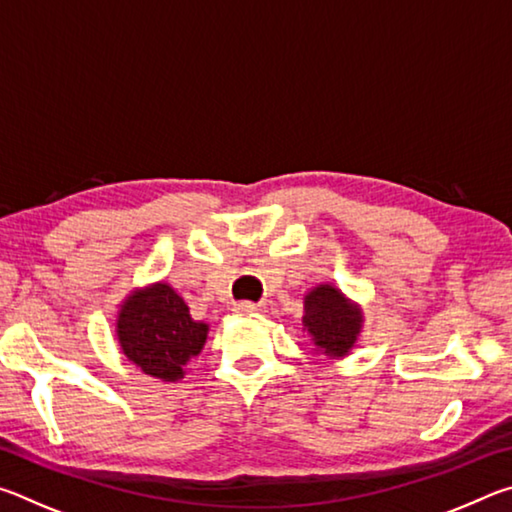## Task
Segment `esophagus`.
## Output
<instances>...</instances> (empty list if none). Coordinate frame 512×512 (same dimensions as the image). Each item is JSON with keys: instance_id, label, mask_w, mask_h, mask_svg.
<instances>
[{"instance_id": "esophagus-1", "label": "esophagus", "mask_w": 512, "mask_h": 512, "mask_svg": "<svg viewBox=\"0 0 512 512\" xmlns=\"http://www.w3.org/2000/svg\"><path fill=\"white\" fill-rule=\"evenodd\" d=\"M232 311H235V314H241V316H248V314H255L257 305H255V302H237L235 309H232Z\"/></svg>"}]
</instances>
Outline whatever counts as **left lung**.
Returning <instances> with one entry per match:
<instances>
[{"instance_id": "1", "label": "left lung", "mask_w": 512, "mask_h": 512, "mask_svg": "<svg viewBox=\"0 0 512 512\" xmlns=\"http://www.w3.org/2000/svg\"><path fill=\"white\" fill-rule=\"evenodd\" d=\"M363 309L332 282H320L305 293L302 332L309 334L314 352L327 359H343L359 343Z\"/></svg>"}]
</instances>
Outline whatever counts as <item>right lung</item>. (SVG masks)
Here are the masks:
<instances>
[{
	"label": "right lung",
	"mask_w": 512,
	"mask_h": 512,
	"mask_svg": "<svg viewBox=\"0 0 512 512\" xmlns=\"http://www.w3.org/2000/svg\"><path fill=\"white\" fill-rule=\"evenodd\" d=\"M207 332L210 325L194 320L187 302L164 280L128 293L115 320L124 357L160 381L185 377V366L201 354Z\"/></svg>",
	"instance_id": "add662e5"
}]
</instances>
